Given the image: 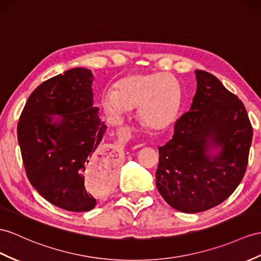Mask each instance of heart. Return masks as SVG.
<instances>
[{"instance_id":"1","label":"heart","mask_w":261,"mask_h":261,"mask_svg":"<svg viewBox=\"0 0 261 261\" xmlns=\"http://www.w3.org/2000/svg\"><path fill=\"white\" fill-rule=\"evenodd\" d=\"M104 109L120 118L138 106L142 123L163 127L175 119L180 105V91L176 81L165 73H138L119 80L114 90L104 92Z\"/></svg>"}]
</instances>
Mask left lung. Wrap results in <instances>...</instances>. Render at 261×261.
I'll return each mask as SVG.
<instances>
[{
    "label": "left lung",
    "instance_id": "left-lung-1",
    "mask_svg": "<svg viewBox=\"0 0 261 261\" xmlns=\"http://www.w3.org/2000/svg\"><path fill=\"white\" fill-rule=\"evenodd\" d=\"M190 110L176 120L174 136L158 148L156 186L167 204L195 214L221 204L246 173L252 126L245 106L213 74L195 71ZM220 148L217 155H210Z\"/></svg>",
    "mask_w": 261,
    "mask_h": 261
}]
</instances>
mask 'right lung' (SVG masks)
I'll return each instance as SVG.
<instances>
[{
	"label": "right lung",
	"mask_w": 261,
	"mask_h": 261,
	"mask_svg": "<svg viewBox=\"0 0 261 261\" xmlns=\"http://www.w3.org/2000/svg\"><path fill=\"white\" fill-rule=\"evenodd\" d=\"M90 69L75 67L49 79L30 95L17 124V139L28 178L50 204L88 212L96 198L85 186L95 171L106 187L115 177L114 155L100 144L106 125L93 106ZM61 115L53 122L52 115Z\"/></svg>",
	"instance_id": "obj_1"
}]
</instances>
